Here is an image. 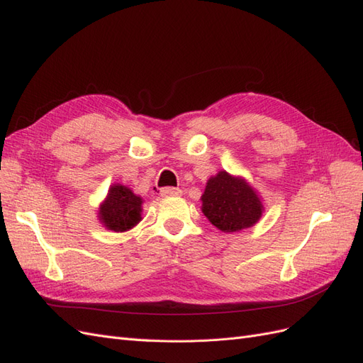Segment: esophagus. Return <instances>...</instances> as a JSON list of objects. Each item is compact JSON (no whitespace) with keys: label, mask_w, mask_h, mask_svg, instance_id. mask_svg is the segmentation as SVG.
<instances>
[{"label":"esophagus","mask_w":363,"mask_h":363,"mask_svg":"<svg viewBox=\"0 0 363 363\" xmlns=\"http://www.w3.org/2000/svg\"><path fill=\"white\" fill-rule=\"evenodd\" d=\"M182 194V191L179 189V188H162L160 189V195L162 196H177V195H180Z\"/></svg>","instance_id":"obj_1"}]
</instances>
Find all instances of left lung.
<instances>
[{"label": "left lung", "mask_w": 363, "mask_h": 363, "mask_svg": "<svg viewBox=\"0 0 363 363\" xmlns=\"http://www.w3.org/2000/svg\"><path fill=\"white\" fill-rule=\"evenodd\" d=\"M203 213L223 232H239L251 227L262 216V203L256 192L242 179L225 171L207 182L201 196Z\"/></svg>", "instance_id": "8db88e82"}]
</instances>
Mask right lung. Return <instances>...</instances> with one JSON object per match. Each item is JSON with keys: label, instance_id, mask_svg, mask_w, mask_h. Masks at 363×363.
<instances>
[{"label": "right lung", "instance_id": "obj_1", "mask_svg": "<svg viewBox=\"0 0 363 363\" xmlns=\"http://www.w3.org/2000/svg\"><path fill=\"white\" fill-rule=\"evenodd\" d=\"M142 199L127 186L115 184L100 207V219L108 230L125 232L140 221Z\"/></svg>", "mask_w": 363, "mask_h": 363}]
</instances>
